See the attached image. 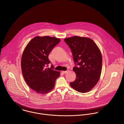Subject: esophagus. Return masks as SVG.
<instances>
[{"label": "esophagus", "mask_w": 124, "mask_h": 124, "mask_svg": "<svg viewBox=\"0 0 124 124\" xmlns=\"http://www.w3.org/2000/svg\"><path fill=\"white\" fill-rule=\"evenodd\" d=\"M68 72V70H67V71H62V72L63 74H66V73H67Z\"/></svg>", "instance_id": "34e87169"}]
</instances>
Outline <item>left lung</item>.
Returning a JSON list of instances; mask_svg holds the SVG:
<instances>
[{"label": "left lung", "mask_w": 124, "mask_h": 124, "mask_svg": "<svg viewBox=\"0 0 124 124\" xmlns=\"http://www.w3.org/2000/svg\"><path fill=\"white\" fill-rule=\"evenodd\" d=\"M65 42L71 50L76 74L71 87L81 93L90 91L97 83L102 69V56L98 46L91 38L75 36L67 38Z\"/></svg>", "instance_id": "obj_1"}]
</instances>
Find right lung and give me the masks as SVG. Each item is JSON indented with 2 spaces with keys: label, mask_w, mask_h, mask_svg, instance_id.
<instances>
[{
  "label": "right lung",
  "mask_w": 124,
  "mask_h": 124,
  "mask_svg": "<svg viewBox=\"0 0 124 124\" xmlns=\"http://www.w3.org/2000/svg\"><path fill=\"white\" fill-rule=\"evenodd\" d=\"M60 39L48 36H36L27 44L23 52L21 66L27 85L39 94H46L54 88L60 72L47 68L51 63L50 53Z\"/></svg>",
  "instance_id": "right-lung-1"
}]
</instances>
